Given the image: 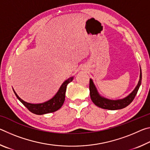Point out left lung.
I'll return each instance as SVG.
<instances>
[{"mask_svg":"<svg viewBox=\"0 0 150 150\" xmlns=\"http://www.w3.org/2000/svg\"><path fill=\"white\" fill-rule=\"evenodd\" d=\"M142 83V70L140 67V73H139V79L135 88L129 94V95L121 99L117 100H111L106 98L104 96H101L99 93L98 92L96 87L94 84L92 79H90L89 82V90L91 98L93 103L96 106H98L101 108L108 109V110H118L126 107L132 102L134 98H135L138 91Z\"/></svg>","mask_w":150,"mask_h":150,"instance_id":"1","label":"left lung"}]
</instances>
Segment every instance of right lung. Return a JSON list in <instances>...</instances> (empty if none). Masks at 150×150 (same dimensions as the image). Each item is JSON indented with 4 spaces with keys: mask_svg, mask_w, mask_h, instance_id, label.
Masks as SVG:
<instances>
[{
    "mask_svg": "<svg viewBox=\"0 0 150 150\" xmlns=\"http://www.w3.org/2000/svg\"><path fill=\"white\" fill-rule=\"evenodd\" d=\"M73 78H74V77H71L68 78L67 80H65L62 83V85H61L59 90H58L57 93L54 95V97L51 98L49 100H47L42 103L34 104L27 103L19 97L18 95L15 92L14 88L13 91L15 95L18 98V99L31 112L35 114V115H42L47 113L54 112L57 111L62 107L65 101V92L66 89H67V86L69 83L71 82Z\"/></svg>",
    "mask_w": 150,
    "mask_h": 150,
    "instance_id": "add662e5",
    "label": "right lung"
}]
</instances>
